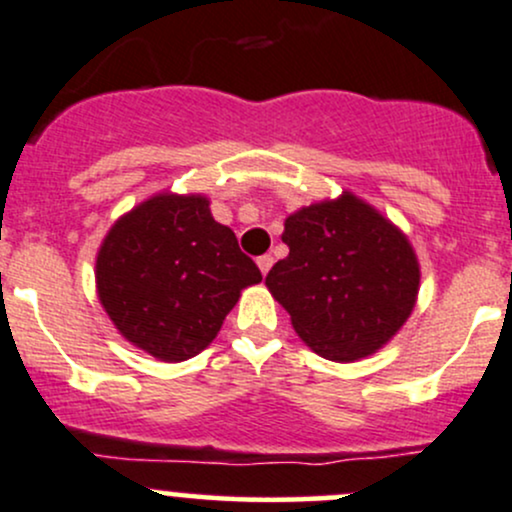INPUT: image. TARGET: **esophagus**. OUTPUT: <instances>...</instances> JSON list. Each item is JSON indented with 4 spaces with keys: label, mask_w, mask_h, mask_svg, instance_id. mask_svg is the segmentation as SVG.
I'll list each match as a JSON object with an SVG mask.
<instances>
[{
    "label": "esophagus",
    "mask_w": 512,
    "mask_h": 512,
    "mask_svg": "<svg viewBox=\"0 0 512 512\" xmlns=\"http://www.w3.org/2000/svg\"><path fill=\"white\" fill-rule=\"evenodd\" d=\"M256 263H258V268H261V273H263V275H268V271H271V266H273V256H271V254L258 256V258H256Z\"/></svg>",
    "instance_id": "esophagus-1"
}]
</instances>
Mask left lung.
<instances>
[{
    "instance_id": "1",
    "label": "left lung",
    "mask_w": 512,
    "mask_h": 512,
    "mask_svg": "<svg viewBox=\"0 0 512 512\" xmlns=\"http://www.w3.org/2000/svg\"><path fill=\"white\" fill-rule=\"evenodd\" d=\"M290 254L266 275L297 336L336 363L377 353L411 317L418 258L409 239L365 200L343 193L285 220Z\"/></svg>"
}]
</instances>
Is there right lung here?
<instances>
[{"instance_id": "1", "label": "right lung", "mask_w": 512, "mask_h": 512, "mask_svg": "<svg viewBox=\"0 0 512 512\" xmlns=\"http://www.w3.org/2000/svg\"><path fill=\"white\" fill-rule=\"evenodd\" d=\"M261 271L205 195L159 193L123 215L96 256V290L116 329L164 363L212 343Z\"/></svg>"}]
</instances>
